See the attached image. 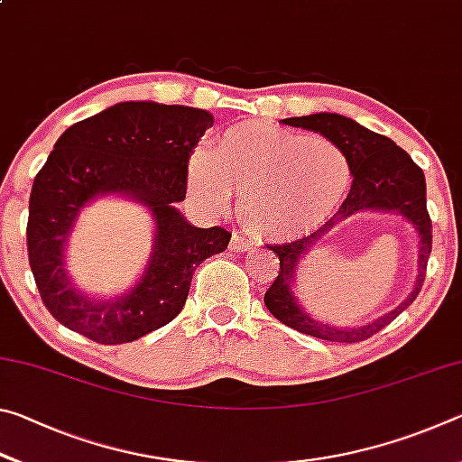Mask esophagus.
I'll return each instance as SVG.
<instances>
[{
  "mask_svg": "<svg viewBox=\"0 0 462 462\" xmlns=\"http://www.w3.org/2000/svg\"><path fill=\"white\" fill-rule=\"evenodd\" d=\"M250 248V240L240 236V234H232L230 238V250H234V253H246V250Z\"/></svg>",
  "mask_w": 462,
  "mask_h": 462,
  "instance_id": "esophagus-1",
  "label": "esophagus"
}]
</instances>
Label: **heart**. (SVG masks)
<instances>
[{"label":"heart","instance_id":"heart-1","mask_svg":"<svg viewBox=\"0 0 462 462\" xmlns=\"http://www.w3.org/2000/svg\"><path fill=\"white\" fill-rule=\"evenodd\" d=\"M187 185L203 206L236 214L250 236L293 240L330 217L350 185L346 154L322 136L248 120L224 128L212 152L198 148Z\"/></svg>","mask_w":462,"mask_h":462}]
</instances>
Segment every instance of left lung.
<instances>
[{"instance_id": "1", "label": "left lung", "mask_w": 462, "mask_h": 462, "mask_svg": "<svg viewBox=\"0 0 462 462\" xmlns=\"http://www.w3.org/2000/svg\"><path fill=\"white\" fill-rule=\"evenodd\" d=\"M281 122L287 124V126L319 132V134L338 146L348 159L353 185H350V191L338 208V212L322 228L310 234V236L289 242V245L269 246L279 256L281 269L275 283L264 293V306L279 322L293 328L297 332L316 336V338L348 344L371 338L381 328L393 322L405 308L411 306L421 285H424L426 264L430 259V250H432V222H430L426 209L424 173L411 161V156L397 146L393 140L361 126V124L346 118V116L319 112L300 116V118H285ZM358 211L397 213L412 226L419 236V275L412 291L397 309L363 327L338 328L319 323L302 310L294 295V277L307 253L317 245V242L321 241L334 225Z\"/></svg>"}]
</instances>
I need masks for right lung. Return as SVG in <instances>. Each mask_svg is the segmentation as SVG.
<instances>
[{"mask_svg": "<svg viewBox=\"0 0 462 462\" xmlns=\"http://www.w3.org/2000/svg\"><path fill=\"white\" fill-rule=\"evenodd\" d=\"M212 126L214 116L199 107L120 101L62 132L34 179L26 228L30 269L54 319L93 342L124 344L183 310L195 267L224 253L232 236L198 228L177 209L193 146ZM99 197L140 202L155 224L143 275L114 298L81 292L66 269L74 224Z\"/></svg>", "mask_w": 462, "mask_h": 462, "instance_id": "right-lung-1", "label": "right lung"}]
</instances>
